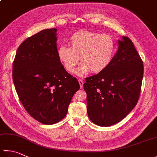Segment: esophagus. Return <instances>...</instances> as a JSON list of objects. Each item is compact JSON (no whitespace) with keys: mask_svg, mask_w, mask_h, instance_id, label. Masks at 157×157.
<instances>
[{"mask_svg":"<svg viewBox=\"0 0 157 157\" xmlns=\"http://www.w3.org/2000/svg\"><path fill=\"white\" fill-rule=\"evenodd\" d=\"M78 82H79V85H80V87H81V88H82L83 87V81H82L81 79H79L78 80Z\"/></svg>","mask_w":157,"mask_h":157,"instance_id":"obj_1","label":"esophagus"}]
</instances>
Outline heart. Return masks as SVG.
Segmentation results:
<instances>
[{
  "instance_id": "obj_1",
  "label": "heart",
  "mask_w": 157,
  "mask_h": 157,
  "mask_svg": "<svg viewBox=\"0 0 157 157\" xmlns=\"http://www.w3.org/2000/svg\"><path fill=\"white\" fill-rule=\"evenodd\" d=\"M70 46L61 45L57 55L67 72H72L81 57L82 63L76 70L78 76L90 72L97 74L108 67L113 59L115 46L108 35L88 31H78L71 35Z\"/></svg>"
}]
</instances>
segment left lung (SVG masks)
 Masks as SVG:
<instances>
[{
	"instance_id": "8db88e82",
	"label": "left lung",
	"mask_w": 157,
	"mask_h": 157,
	"mask_svg": "<svg viewBox=\"0 0 157 157\" xmlns=\"http://www.w3.org/2000/svg\"><path fill=\"white\" fill-rule=\"evenodd\" d=\"M104 71L85 78L89 118L100 126L120 122L132 111L140 98L144 76L143 61L127 37Z\"/></svg>"
}]
</instances>
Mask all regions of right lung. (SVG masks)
<instances>
[{
    "label": "right lung",
    "mask_w": 157,
    "mask_h": 157,
    "mask_svg": "<svg viewBox=\"0 0 157 157\" xmlns=\"http://www.w3.org/2000/svg\"><path fill=\"white\" fill-rule=\"evenodd\" d=\"M56 29L28 37L13 62V81L24 108L44 124L63 120L79 82L66 72L57 55Z\"/></svg>",
    "instance_id": "obj_1"
}]
</instances>
